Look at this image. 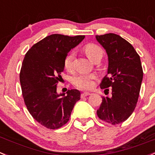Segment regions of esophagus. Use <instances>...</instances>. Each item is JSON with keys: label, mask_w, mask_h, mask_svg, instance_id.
<instances>
[{"label": "esophagus", "mask_w": 155, "mask_h": 155, "mask_svg": "<svg viewBox=\"0 0 155 155\" xmlns=\"http://www.w3.org/2000/svg\"><path fill=\"white\" fill-rule=\"evenodd\" d=\"M90 94H91V93H88V92H84V93H81V98L86 97V96H90Z\"/></svg>", "instance_id": "esophagus-1"}]
</instances>
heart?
Wrapping results in <instances>:
<instances>
[{
  "instance_id": "obj_1",
  "label": "heart",
  "mask_w": 155,
  "mask_h": 155,
  "mask_svg": "<svg viewBox=\"0 0 155 155\" xmlns=\"http://www.w3.org/2000/svg\"><path fill=\"white\" fill-rule=\"evenodd\" d=\"M84 52L88 56L90 60L93 61L98 58H102L103 52L99 46L95 44H88L85 45L84 48ZM74 58V52L71 51L67 54L64 60V66L65 69L71 71L72 68V61ZM96 76L95 74H89V73H83L78 74L73 78V84L78 88L81 90H90L94 86Z\"/></svg>"
}]
</instances>
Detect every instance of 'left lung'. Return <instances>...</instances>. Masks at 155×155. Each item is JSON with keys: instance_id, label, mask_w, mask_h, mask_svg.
I'll return each instance as SVG.
<instances>
[{"instance_id": "left-lung-1", "label": "left lung", "mask_w": 155, "mask_h": 155, "mask_svg": "<svg viewBox=\"0 0 155 155\" xmlns=\"http://www.w3.org/2000/svg\"><path fill=\"white\" fill-rule=\"evenodd\" d=\"M96 38L108 58V74L100 87H112V96L102 97L96 113L108 124H119L131 115L137 104L143 78L140 57L134 47L119 35L109 33L96 35Z\"/></svg>"}]
</instances>
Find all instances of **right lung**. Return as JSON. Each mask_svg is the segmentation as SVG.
<instances>
[{
    "label": "right lung",
    "instance_id": "obj_1",
    "mask_svg": "<svg viewBox=\"0 0 155 155\" xmlns=\"http://www.w3.org/2000/svg\"><path fill=\"white\" fill-rule=\"evenodd\" d=\"M84 38L49 35L34 44L24 58L19 74L24 102L33 118L48 129L65 125L81 99L79 90L58 94L56 86L62 79L65 56Z\"/></svg>",
    "mask_w": 155,
    "mask_h": 155
}]
</instances>
